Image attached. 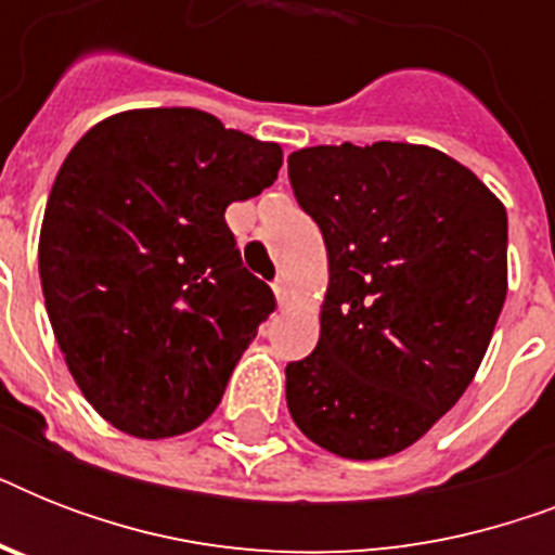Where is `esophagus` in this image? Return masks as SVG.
Instances as JSON below:
<instances>
[{"instance_id": "esophagus-1", "label": "esophagus", "mask_w": 555, "mask_h": 555, "mask_svg": "<svg viewBox=\"0 0 555 555\" xmlns=\"http://www.w3.org/2000/svg\"><path fill=\"white\" fill-rule=\"evenodd\" d=\"M273 291H276L279 305H287V302H291V287H287L285 282H276V285H273Z\"/></svg>"}]
</instances>
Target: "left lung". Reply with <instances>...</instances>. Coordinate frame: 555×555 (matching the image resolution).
<instances>
[{
	"label": "left lung",
	"mask_w": 555,
	"mask_h": 555,
	"mask_svg": "<svg viewBox=\"0 0 555 555\" xmlns=\"http://www.w3.org/2000/svg\"><path fill=\"white\" fill-rule=\"evenodd\" d=\"M287 176L328 250L320 343L285 369L291 417L331 455H397L461 400L490 348L507 209L423 143L308 146Z\"/></svg>",
	"instance_id": "8db88e82"
}]
</instances>
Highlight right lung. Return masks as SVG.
Wrapping results in <instances>:
<instances>
[{"instance_id": "add662e5", "label": "right lung", "mask_w": 555, "mask_h": 555, "mask_svg": "<svg viewBox=\"0 0 555 555\" xmlns=\"http://www.w3.org/2000/svg\"><path fill=\"white\" fill-rule=\"evenodd\" d=\"M282 146L198 108H129L68 152L39 230L56 346L91 409L141 440L207 421L273 311L224 224Z\"/></svg>"}]
</instances>
